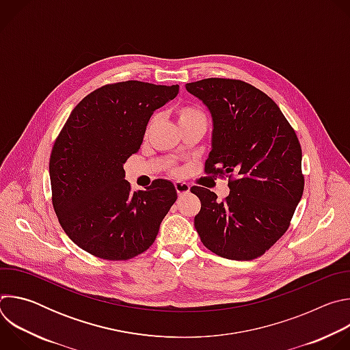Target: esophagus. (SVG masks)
Instances as JSON below:
<instances>
[{"label": "esophagus", "mask_w": 350, "mask_h": 350, "mask_svg": "<svg viewBox=\"0 0 350 350\" xmlns=\"http://www.w3.org/2000/svg\"><path fill=\"white\" fill-rule=\"evenodd\" d=\"M174 187H176V191L177 193L181 196V195H185L189 192V185L185 184V183H181V181H176L174 183Z\"/></svg>", "instance_id": "34e87169"}]
</instances>
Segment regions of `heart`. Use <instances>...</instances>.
I'll return each instance as SVG.
<instances>
[{"label":"heart","instance_id":"heart-1","mask_svg":"<svg viewBox=\"0 0 350 350\" xmlns=\"http://www.w3.org/2000/svg\"><path fill=\"white\" fill-rule=\"evenodd\" d=\"M174 116H176V122H177L178 127L185 126V124H191V123H204V124H206L205 115L195 107H181V108L176 109Z\"/></svg>","mask_w":350,"mask_h":350}]
</instances>
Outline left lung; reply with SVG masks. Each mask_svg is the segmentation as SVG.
Instances as JSON below:
<instances>
[{"instance_id": "8db88e82", "label": "left lung", "mask_w": 350, "mask_h": 350, "mask_svg": "<svg viewBox=\"0 0 350 350\" xmlns=\"http://www.w3.org/2000/svg\"><path fill=\"white\" fill-rule=\"evenodd\" d=\"M185 90L212 116V149L205 172L235 177L223 202L204 187L193 226L204 245L221 258L252 260L289 227L304 193L302 149L270 96L241 80L205 79Z\"/></svg>"}]
</instances>
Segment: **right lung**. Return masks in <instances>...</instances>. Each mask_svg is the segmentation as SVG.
Masks as SVG:
<instances>
[{
    "instance_id": "right-lung-1",
    "label": "right lung",
    "mask_w": 350,
    "mask_h": 350,
    "mask_svg": "<svg viewBox=\"0 0 350 350\" xmlns=\"http://www.w3.org/2000/svg\"><path fill=\"white\" fill-rule=\"evenodd\" d=\"M177 94L178 84L130 80L92 91L72 111L54 144L49 178L58 220L85 252L127 260L154 243L176 188L159 178L131 191L123 163L139 149L154 112Z\"/></svg>"
}]
</instances>
